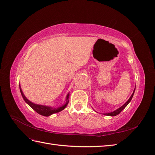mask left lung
I'll use <instances>...</instances> for the list:
<instances>
[{"mask_svg":"<svg viewBox=\"0 0 155 155\" xmlns=\"http://www.w3.org/2000/svg\"><path fill=\"white\" fill-rule=\"evenodd\" d=\"M135 89H134L133 94L131 95V96H130V98L128 99V101H127L125 103V104L124 105H123V106H121V107H119V109H117V110H115V111H113V112L107 113H104V114L105 115H108V116H115V115H117L118 114H119V113H121V112L123 111V110L126 107V106L129 104V102H130V101H131V99H132V98H133V95H134V93H135Z\"/></svg>","mask_w":155,"mask_h":155,"instance_id":"left-lung-1","label":"left lung"}]
</instances>
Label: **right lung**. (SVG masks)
<instances>
[{"label":"right lung","mask_w":155,"mask_h":155,"mask_svg":"<svg viewBox=\"0 0 155 155\" xmlns=\"http://www.w3.org/2000/svg\"><path fill=\"white\" fill-rule=\"evenodd\" d=\"M20 86V85H19ZM20 93H21L22 97L24 99V100L25 101V102L26 104H28L30 106V107H32L34 111L36 112H37L38 114L41 115H43V116H50L51 115L54 114V113H58L61 111H62L66 107V106L68 104L69 102V94L67 95V97H66V104H64V105L60 107H58V108H55V107H49V106H46V105H38V104H33V103L31 102L30 101H29L28 99H27L25 95H24L23 92L22 91L21 88H20Z\"/></svg>","instance_id":"1"}]
</instances>
